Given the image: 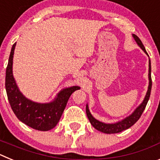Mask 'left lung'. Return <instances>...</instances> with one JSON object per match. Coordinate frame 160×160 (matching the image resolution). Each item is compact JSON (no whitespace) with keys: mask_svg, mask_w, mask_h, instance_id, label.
Segmentation results:
<instances>
[{"mask_svg":"<svg viewBox=\"0 0 160 160\" xmlns=\"http://www.w3.org/2000/svg\"><path fill=\"white\" fill-rule=\"evenodd\" d=\"M133 37L135 38V42H137V44L139 46V47L148 54L146 49H145V47H144V46L142 45L140 39H139L135 34H133ZM151 72H152V67H151V62H150L149 61V73H148V76H149V86H148V92H147V94L146 96H145V98H144L143 102L141 103L140 106H138V107H137L136 110L133 112L132 114H131V115H130L129 117H128V118H126L125 119L122 120V121H120V122H116V123H103V122L98 121L97 119H95V118L91 115L90 111H89L88 106L87 105L86 111H87V117H88L91 125H92L96 130L101 131V132L102 133H106V134H115V133H119L121 132V131L128 129V128H131V126L134 125V124L139 119L141 115H142V112H143V111L145 110V107H146L147 104H148L150 95H151V90H152V74H151Z\"/></svg>","mask_w":160,"mask_h":160,"instance_id":"left-lung-1","label":"left lung"}]
</instances>
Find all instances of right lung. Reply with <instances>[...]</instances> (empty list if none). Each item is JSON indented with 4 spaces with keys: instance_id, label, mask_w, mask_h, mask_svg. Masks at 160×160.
<instances>
[{
    "instance_id": "right-lung-1",
    "label": "right lung",
    "mask_w": 160,
    "mask_h": 160,
    "mask_svg": "<svg viewBox=\"0 0 160 160\" xmlns=\"http://www.w3.org/2000/svg\"><path fill=\"white\" fill-rule=\"evenodd\" d=\"M16 43L12 45L5 74V89L9 104L17 118L30 128L46 131L59 122L72 93L80 89L72 87L62 90L52 102L37 103L27 99L18 90L12 76V58Z\"/></svg>"
}]
</instances>
